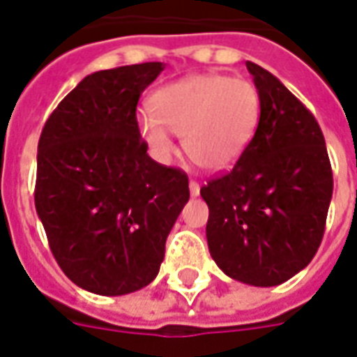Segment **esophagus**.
I'll return each instance as SVG.
<instances>
[{
	"mask_svg": "<svg viewBox=\"0 0 357 357\" xmlns=\"http://www.w3.org/2000/svg\"><path fill=\"white\" fill-rule=\"evenodd\" d=\"M189 191H191V197H199L200 185L197 183V181H192V179H191V183H189Z\"/></svg>",
	"mask_w": 357,
	"mask_h": 357,
	"instance_id": "1",
	"label": "esophagus"
}]
</instances>
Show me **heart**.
<instances>
[{"label": "heart", "instance_id": "obj_1", "mask_svg": "<svg viewBox=\"0 0 357 357\" xmlns=\"http://www.w3.org/2000/svg\"><path fill=\"white\" fill-rule=\"evenodd\" d=\"M153 115L138 119L139 134L155 157L174 151L168 130L181 136L185 157L202 172H225L238 162L257 132L263 112L259 89L223 73L189 75L149 98Z\"/></svg>", "mask_w": 357, "mask_h": 357}]
</instances>
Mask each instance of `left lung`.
Masks as SVG:
<instances>
[{
  "mask_svg": "<svg viewBox=\"0 0 357 357\" xmlns=\"http://www.w3.org/2000/svg\"><path fill=\"white\" fill-rule=\"evenodd\" d=\"M259 89L257 132L238 162L200 195L210 208L206 238L231 278L257 287L284 284L318 252L333 172L318 121L271 71L245 62Z\"/></svg>",
  "mask_w": 357,
  "mask_h": 357,
  "instance_id": "1",
  "label": "left lung"
}]
</instances>
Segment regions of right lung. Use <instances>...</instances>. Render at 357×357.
Here are the masks:
<instances>
[{
	"mask_svg": "<svg viewBox=\"0 0 357 357\" xmlns=\"http://www.w3.org/2000/svg\"><path fill=\"white\" fill-rule=\"evenodd\" d=\"M162 70L145 62L86 75L39 138L36 210L60 268L91 293L151 284L189 200L185 172L155 162L139 136L138 100Z\"/></svg>",
	"mask_w": 357,
	"mask_h": 357,
	"instance_id": "right-lung-1",
	"label": "right lung"
}]
</instances>
